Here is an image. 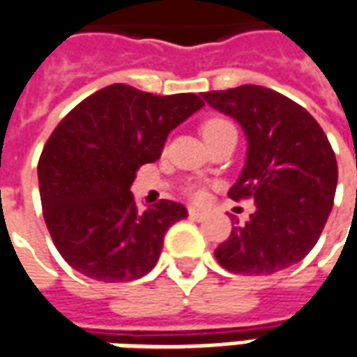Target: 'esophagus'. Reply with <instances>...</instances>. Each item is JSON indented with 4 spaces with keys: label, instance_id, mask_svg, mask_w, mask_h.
Instances as JSON below:
<instances>
[{
    "label": "esophagus",
    "instance_id": "esophagus-1",
    "mask_svg": "<svg viewBox=\"0 0 357 357\" xmlns=\"http://www.w3.org/2000/svg\"><path fill=\"white\" fill-rule=\"evenodd\" d=\"M189 218L195 220V222H204V220L208 218V212H204V210L199 208H189Z\"/></svg>",
    "mask_w": 357,
    "mask_h": 357
}]
</instances>
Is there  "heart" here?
<instances>
[{"label": "heart", "mask_w": 357, "mask_h": 357, "mask_svg": "<svg viewBox=\"0 0 357 357\" xmlns=\"http://www.w3.org/2000/svg\"><path fill=\"white\" fill-rule=\"evenodd\" d=\"M227 126H231L227 120H224V118H212V120H208L206 124L202 126V135H210V133L218 132V130H224V128H227ZM189 193H191V197L193 199H197V201H201L202 199V191L201 189H197V187H191L189 189Z\"/></svg>", "instance_id": "1"}]
</instances>
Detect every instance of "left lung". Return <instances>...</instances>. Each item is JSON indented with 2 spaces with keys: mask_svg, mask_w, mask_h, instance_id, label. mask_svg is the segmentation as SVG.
<instances>
[{
  "mask_svg": "<svg viewBox=\"0 0 357 357\" xmlns=\"http://www.w3.org/2000/svg\"><path fill=\"white\" fill-rule=\"evenodd\" d=\"M201 95L243 128L247 160L227 195L256 204L247 224L233 227L214 250L216 260L247 275L298 264L319 239L337 191V158L321 126L289 97L262 86Z\"/></svg>",
  "mask_w": 357,
  "mask_h": 357,
  "instance_id": "left-lung-1",
  "label": "left lung"
}]
</instances>
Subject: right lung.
Returning <instances> with one entry per match:
<instances>
[{"instance_id":"add662e5","label":"right lung","mask_w":357,"mask_h":357,"mask_svg":"<svg viewBox=\"0 0 357 357\" xmlns=\"http://www.w3.org/2000/svg\"><path fill=\"white\" fill-rule=\"evenodd\" d=\"M195 93L153 95L126 84L95 91L66 114L38 162L43 218L55 247L82 275L133 281L158 262L168 227L187 208H137L130 187L160 158L168 133L202 109Z\"/></svg>"}]
</instances>
